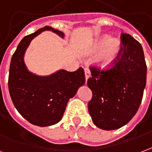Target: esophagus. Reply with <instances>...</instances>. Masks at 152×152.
I'll list each match as a JSON object with an SVG mask.
<instances>
[{
  "label": "esophagus",
  "instance_id": "esophagus-1",
  "mask_svg": "<svg viewBox=\"0 0 152 152\" xmlns=\"http://www.w3.org/2000/svg\"><path fill=\"white\" fill-rule=\"evenodd\" d=\"M85 76H86V81L88 80L89 77H90V72H89V70L88 68H86L85 69Z\"/></svg>",
  "mask_w": 152,
  "mask_h": 152
}]
</instances>
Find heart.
Masks as SVG:
<instances>
[{
  "instance_id": "obj_1",
  "label": "heart",
  "mask_w": 152,
  "mask_h": 152,
  "mask_svg": "<svg viewBox=\"0 0 152 152\" xmlns=\"http://www.w3.org/2000/svg\"><path fill=\"white\" fill-rule=\"evenodd\" d=\"M121 50V43L119 39L110 38L107 35H102L93 41L84 52V55L91 56L102 50L96 58V63L102 68H107L116 60Z\"/></svg>"
}]
</instances>
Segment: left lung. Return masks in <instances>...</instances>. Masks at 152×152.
<instances>
[{"label": "left lung", "mask_w": 152, "mask_h": 152, "mask_svg": "<svg viewBox=\"0 0 152 152\" xmlns=\"http://www.w3.org/2000/svg\"><path fill=\"white\" fill-rule=\"evenodd\" d=\"M121 58L112 69L91 67L88 86L93 98L88 104L96 126L117 129L128 124L142 102L147 80V65L142 47L129 34L121 36Z\"/></svg>", "instance_id": "obj_1"}]
</instances>
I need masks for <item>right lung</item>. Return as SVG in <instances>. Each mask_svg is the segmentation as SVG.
Listing matches in <instances>:
<instances>
[{"instance_id":"obj_1","label":"right lung","mask_w":152,"mask_h":152,"mask_svg":"<svg viewBox=\"0 0 152 152\" xmlns=\"http://www.w3.org/2000/svg\"><path fill=\"white\" fill-rule=\"evenodd\" d=\"M45 31L65 37L63 31L45 26L23 38L12 57L8 81L15 108L28 122L40 127L58 123L69 99L86 83L81 67L72 72L60 69L49 76H38L28 69L24 62L26 50L31 40Z\"/></svg>"}]
</instances>
